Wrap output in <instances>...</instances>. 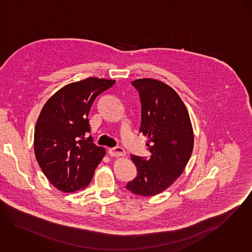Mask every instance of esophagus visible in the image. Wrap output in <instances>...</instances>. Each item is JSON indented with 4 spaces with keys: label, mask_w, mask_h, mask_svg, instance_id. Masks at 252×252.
Returning a JSON list of instances; mask_svg holds the SVG:
<instances>
[{
    "label": "esophagus",
    "mask_w": 252,
    "mask_h": 252,
    "mask_svg": "<svg viewBox=\"0 0 252 252\" xmlns=\"http://www.w3.org/2000/svg\"><path fill=\"white\" fill-rule=\"evenodd\" d=\"M109 155L113 157H119V156H125L126 155V151L122 148V147H115V148H111L108 151Z\"/></svg>",
    "instance_id": "obj_1"
}]
</instances>
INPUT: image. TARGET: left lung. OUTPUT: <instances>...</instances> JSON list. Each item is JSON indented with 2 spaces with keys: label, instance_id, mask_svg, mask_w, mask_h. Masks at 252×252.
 <instances>
[{
  "label": "left lung",
  "instance_id": "obj_1",
  "mask_svg": "<svg viewBox=\"0 0 252 252\" xmlns=\"http://www.w3.org/2000/svg\"><path fill=\"white\" fill-rule=\"evenodd\" d=\"M131 84L141 99L140 132L148 137L152 155H131L138 174L126 189L151 196L165 191L183 173L193 153L194 132L187 108L172 87L153 78Z\"/></svg>",
  "mask_w": 252,
  "mask_h": 252
}]
</instances>
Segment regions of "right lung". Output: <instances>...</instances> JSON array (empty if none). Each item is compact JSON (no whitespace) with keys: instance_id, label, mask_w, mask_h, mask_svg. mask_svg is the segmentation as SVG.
<instances>
[{"instance_id":"add662e5","label":"right lung","mask_w":252,"mask_h":252,"mask_svg":"<svg viewBox=\"0 0 252 252\" xmlns=\"http://www.w3.org/2000/svg\"><path fill=\"white\" fill-rule=\"evenodd\" d=\"M115 80L88 78L70 83L48 99L34 129V154L41 170L58 190L85 188L105 155L93 143L88 115L95 98Z\"/></svg>"}]
</instances>
